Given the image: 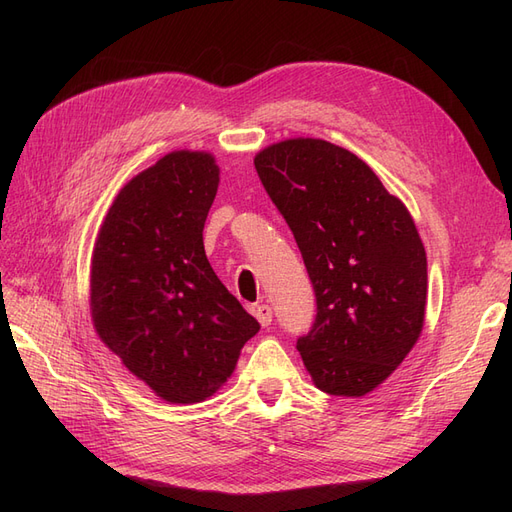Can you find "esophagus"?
I'll return each mask as SVG.
<instances>
[{
    "mask_svg": "<svg viewBox=\"0 0 512 512\" xmlns=\"http://www.w3.org/2000/svg\"><path fill=\"white\" fill-rule=\"evenodd\" d=\"M252 314L258 318V322L262 324V327H269L271 320H273V312L269 305H254L252 307Z\"/></svg>",
    "mask_w": 512,
    "mask_h": 512,
    "instance_id": "1",
    "label": "esophagus"
}]
</instances>
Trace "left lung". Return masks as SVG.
I'll return each mask as SVG.
<instances>
[{"label":"left lung","instance_id":"left-lung-1","mask_svg":"<svg viewBox=\"0 0 512 512\" xmlns=\"http://www.w3.org/2000/svg\"><path fill=\"white\" fill-rule=\"evenodd\" d=\"M254 166L314 284L318 314L297 342L322 393L365 397L421 337L427 256L406 205L352 151L288 138Z\"/></svg>","mask_w":512,"mask_h":512}]
</instances>
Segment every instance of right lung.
<instances>
[{"mask_svg": "<svg viewBox=\"0 0 512 512\" xmlns=\"http://www.w3.org/2000/svg\"><path fill=\"white\" fill-rule=\"evenodd\" d=\"M220 185L209 151H170L132 177L98 230L89 307L102 344L170 404L232 376L260 324L213 273L203 228Z\"/></svg>", "mask_w": 512, "mask_h": 512, "instance_id": "obj_1", "label": "right lung"}]
</instances>
